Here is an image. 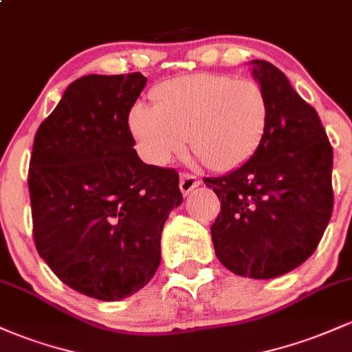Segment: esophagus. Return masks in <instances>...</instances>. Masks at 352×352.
Segmentation results:
<instances>
[{
    "label": "esophagus",
    "instance_id": "obj_1",
    "mask_svg": "<svg viewBox=\"0 0 352 352\" xmlns=\"http://www.w3.org/2000/svg\"><path fill=\"white\" fill-rule=\"evenodd\" d=\"M199 185H200V180L197 179L195 175H190V173H182L180 175L179 187H180V192L184 193V195H188V193L192 192L195 187H199Z\"/></svg>",
    "mask_w": 352,
    "mask_h": 352
}]
</instances>
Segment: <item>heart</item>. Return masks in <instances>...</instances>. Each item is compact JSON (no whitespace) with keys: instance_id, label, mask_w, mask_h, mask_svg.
I'll return each mask as SVG.
<instances>
[{"instance_id":"1","label":"heart","mask_w":352,"mask_h":352,"mask_svg":"<svg viewBox=\"0 0 352 352\" xmlns=\"http://www.w3.org/2000/svg\"><path fill=\"white\" fill-rule=\"evenodd\" d=\"M153 107L135 104L129 129L144 159L164 167L185 142L210 170L228 172L248 162L263 142L270 106L254 80L192 74L152 91Z\"/></svg>"}]
</instances>
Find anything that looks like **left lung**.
I'll return each mask as SVG.
<instances>
[{"mask_svg": "<svg viewBox=\"0 0 352 352\" xmlns=\"http://www.w3.org/2000/svg\"><path fill=\"white\" fill-rule=\"evenodd\" d=\"M252 74L270 106L263 142L248 162L205 179L221 199L215 254L238 276L270 280L314 253L333 213V147L318 112L268 60Z\"/></svg>", "mask_w": 352, "mask_h": 352, "instance_id": "1", "label": "left lung"}]
</instances>
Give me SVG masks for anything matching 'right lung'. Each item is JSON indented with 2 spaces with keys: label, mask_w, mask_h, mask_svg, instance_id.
I'll list each match as a JSON object with an SVG mask.
<instances>
[{
  "label": "right lung",
  "mask_w": 352,
  "mask_h": 352,
  "mask_svg": "<svg viewBox=\"0 0 352 352\" xmlns=\"http://www.w3.org/2000/svg\"><path fill=\"white\" fill-rule=\"evenodd\" d=\"M145 82L140 72L79 78L34 135L36 250L64 285L100 301L151 281L165 220L184 200L179 173L144 164L134 148L127 120Z\"/></svg>",
  "instance_id": "add662e5"
}]
</instances>
